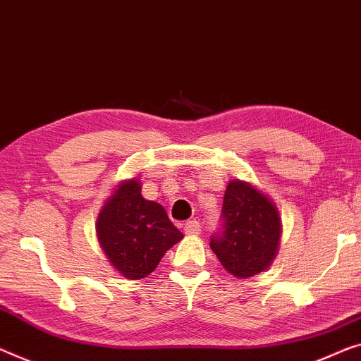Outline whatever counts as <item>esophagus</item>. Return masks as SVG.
<instances>
[{
  "label": "esophagus",
  "mask_w": 361,
  "mask_h": 361,
  "mask_svg": "<svg viewBox=\"0 0 361 361\" xmlns=\"http://www.w3.org/2000/svg\"><path fill=\"white\" fill-rule=\"evenodd\" d=\"M183 230H185L186 235H192V236L199 235L201 233V224H199L197 220H188Z\"/></svg>",
  "instance_id": "34e87169"
}]
</instances>
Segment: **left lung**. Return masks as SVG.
I'll use <instances>...</instances> for the list:
<instances>
[{"mask_svg":"<svg viewBox=\"0 0 361 361\" xmlns=\"http://www.w3.org/2000/svg\"><path fill=\"white\" fill-rule=\"evenodd\" d=\"M224 230L211 248L225 271L248 279L266 271L281 245L282 220L271 197L250 181L232 180L224 195Z\"/></svg>","mask_w":361,"mask_h":361,"instance_id":"obj_1","label":"left lung"}]
</instances>
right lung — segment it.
I'll return each mask as SVG.
<instances>
[{
  "label": "right lung",
  "mask_w": 361,
  "mask_h": 361,
  "mask_svg": "<svg viewBox=\"0 0 361 361\" xmlns=\"http://www.w3.org/2000/svg\"><path fill=\"white\" fill-rule=\"evenodd\" d=\"M141 188L139 178L116 185L95 224L100 248L115 271L129 281L154 272L165 252L183 238L164 206L144 199Z\"/></svg>",
  "instance_id": "obj_1"
}]
</instances>
